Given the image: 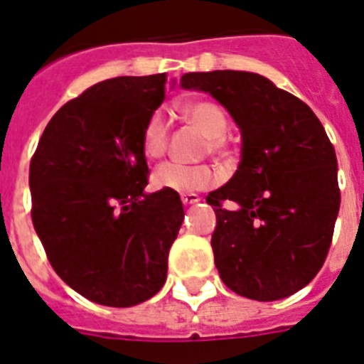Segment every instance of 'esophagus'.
Returning a JSON list of instances; mask_svg holds the SVG:
<instances>
[{
	"instance_id": "obj_1",
	"label": "esophagus",
	"mask_w": 364,
	"mask_h": 364,
	"mask_svg": "<svg viewBox=\"0 0 364 364\" xmlns=\"http://www.w3.org/2000/svg\"><path fill=\"white\" fill-rule=\"evenodd\" d=\"M201 198L198 196V194H192V192H188V194H181V201L185 203V205H192V203H198Z\"/></svg>"
}]
</instances>
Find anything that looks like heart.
Segmentation results:
<instances>
[{
    "mask_svg": "<svg viewBox=\"0 0 364 364\" xmlns=\"http://www.w3.org/2000/svg\"><path fill=\"white\" fill-rule=\"evenodd\" d=\"M183 114L196 124L209 136V149L220 154L224 149V135L228 133V118L224 111L213 102H194L183 107ZM168 122L163 111H155L146 120L140 139L142 154L157 159L166 151ZM154 185L161 191L196 192L205 191L218 183V172L210 164L163 163L154 172Z\"/></svg>",
    "mask_w": 364,
    "mask_h": 364,
    "instance_id": "obj_1",
    "label": "heart"
}]
</instances>
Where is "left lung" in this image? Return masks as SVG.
<instances>
[{
  "mask_svg": "<svg viewBox=\"0 0 364 364\" xmlns=\"http://www.w3.org/2000/svg\"><path fill=\"white\" fill-rule=\"evenodd\" d=\"M181 87L209 92L242 135L237 172L207 196L220 277L250 300L294 294L328 257L341 207L337 157L323 125L300 97L259 73L192 72Z\"/></svg>",
  "mask_w": 364,
  "mask_h": 364,
  "instance_id": "left-lung-1",
  "label": "left lung"
}]
</instances>
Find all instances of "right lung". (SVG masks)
Wrapping results in <instances>:
<instances>
[{
  "mask_svg": "<svg viewBox=\"0 0 364 364\" xmlns=\"http://www.w3.org/2000/svg\"><path fill=\"white\" fill-rule=\"evenodd\" d=\"M166 73L107 79L63 105L29 166L31 218L53 270L87 300L131 307L163 289L183 224L177 192L144 191L140 148Z\"/></svg>",
  "mask_w": 364,
  "mask_h": 364,
  "instance_id": "add662e5",
  "label": "right lung"
}]
</instances>
